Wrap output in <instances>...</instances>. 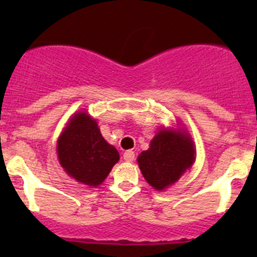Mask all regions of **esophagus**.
Returning a JSON list of instances; mask_svg holds the SVG:
<instances>
[{
    "instance_id": "obj_1",
    "label": "esophagus",
    "mask_w": 257,
    "mask_h": 257,
    "mask_svg": "<svg viewBox=\"0 0 257 257\" xmlns=\"http://www.w3.org/2000/svg\"><path fill=\"white\" fill-rule=\"evenodd\" d=\"M123 158L125 162H133L134 158H136V154H134V152H132V150H126V152L124 153Z\"/></svg>"
}]
</instances>
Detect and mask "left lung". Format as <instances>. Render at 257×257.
Instances as JSON below:
<instances>
[{
    "mask_svg": "<svg viewBox=\"0 0 257 257\" xmlns=\"http://www.w3.org/2000/svg\"><path fill=\"white\" fill-rule=\"evenodd\" d=\"M195 162V147L183 129H162L138 157L145 180L157 190H164L177 183Z\"/></svg>",
    "mask_w": 257,
    "mask_h": 257,
    "instance_id": "8db88e82",
    "label": "left lung"
}]
</instances>
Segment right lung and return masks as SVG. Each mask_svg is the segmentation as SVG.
Here are the masks:
<instances>
[{"mask_svg": "<svg viewBox=\"0 0 257 257\" xmlns=\"http://www.w3.org/2000/svg\"><path fill=\"white\" fill-rule=\"evenodd\" d=\"M59 164L78 183L97 188L119 160V153L105 142L95 119L87 112L73 114L57 142Z\"/></svg>", "mask_w": 257, "mask_h": 257, "instance_id": "1", "label": "right lung"}]
</instances>
